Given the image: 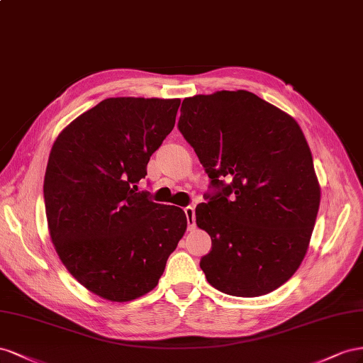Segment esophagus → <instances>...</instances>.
Here are the masks:
<instances>
[{"mask_svg":"<svg viewBox=\"0 0 363 363\" xmlns=\"http://www.w3.org/2000/svg\"><path fill=\"white\" fill-rule=\"evenodd\" d=\"M184 213H185V216H187V223H189V228L191 230V228H194V225H196L194 208H193V206H185Z\"/></svg>","mask_w":363,"mask_h":363,"instance_id":"1","label":"esophagus"}]
</instances>
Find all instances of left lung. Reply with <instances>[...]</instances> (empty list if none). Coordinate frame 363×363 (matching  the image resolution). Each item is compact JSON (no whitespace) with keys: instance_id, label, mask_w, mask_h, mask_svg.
Wrapping results in <instances>:
<instances>
[{"instance_id":"8db88e82","label":"left lung","mask_w":363,"mask_h":363,"mask_svg":"<svg viewBox=\"0 0 363 363\" xmlns=\"http://www.w3.org/2000/svg\"><path fill=\"white\" fill-rule=\"evenodd\" d=\"M178 129L211 179L196 223L211 237L201 269L217 291H275L304 260L319 210L313 158L298 123L250 91L182 101Z\"/></svg>"}]
</instances>
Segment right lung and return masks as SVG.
<instances>
[{
	"label": "right lung",
	"instance_id": "right-lung-1",
	"mask_svg": "<svg viewBox=\"0 0 363 363\" xmlns=\"http://www.w3.org/2000/svg\"><path fill=\"white\" fill-rule=\"evenodd\" d=\"M179 99L116 97L59 133L44 179L48 230L68 272L109 301L157 287L187 230L185 213L137 193L174 126Z\"/></svg>",
	"mask_w": 363,
	"mask_h": 363
}]
</instances>
